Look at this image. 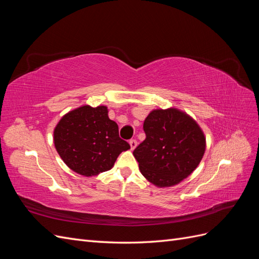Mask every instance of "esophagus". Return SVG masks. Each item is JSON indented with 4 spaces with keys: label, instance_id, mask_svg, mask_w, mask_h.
<instances>
[{
    "label": "esophagus",
    "instance_id": "esophagus-1",
    "mask_svg": "<svg viewBox=\"0 0 259 259\" xmlns=\"http://www.w3.org/2000/svg\"><path fill=\"white\" fill-rule=\"evenodd\" d=\"M130 146H131V149L132 150H134V149L136 148V146H137V140H135V139H131L130 140Z\"/></svg>",
    "mask_w": 259,
    "mask_h": 259
}]
</instances>
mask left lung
<instances>
[{"instance_id":"1","label":"left lung","mask_w":259,"mask_h":259,"mask_svg":"<svg viewBox=\"0 0 259 259\" xmlns=\"http://www.w3.org/2000/svg\"><path fill=\"white\" fill-rule=\"evenodd\" d=\"M146 139L133 152L142 174L158 187L179 184L198 167L205 137L192 117L177 109L153 110L144 122Z\"/></svg>"}]
</instances>
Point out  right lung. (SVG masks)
<instances>
[{"label":"right lung","instance_id":"obj_1","mask_svg":"<svg viewBox=\"0 0 259 259\" xmlns=\"http://www.w3.org/2000/svg\"><path fill=\"white\" fill-rule=\"evenodd\" d=\"M54 144L62 161L86 177L109 170L119 154L131 148L120 138L105 106H83L62 116L54 131Z\"/></svg>","mask_w":259,"mask_h":259}]
</instances>
